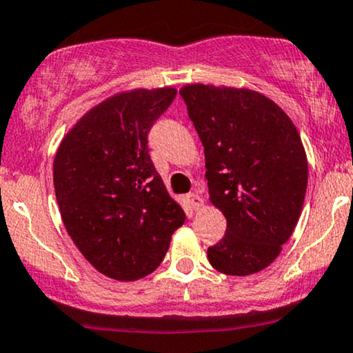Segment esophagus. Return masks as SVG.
Wrapping results in <instances>:
<instances>
[{
    "label": "esophagus",
    "mask_w": 353,
    "mask_h": 353,
    "mask_svg": "<svg viewBox=\"0 0 353 353\" xmlns=\"http://www.w3.org/2000/svg\"><path fill=\"white\" fill-rule=\"evenodd\" d=\"M190 205L193 206V210H201L203 208V198L198 193H190L188 194Z\"/></svg>",
    "instance_id": "esophagus-1"
}]
</instances>
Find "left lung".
<instances>
[{
    "label": "left lung",
    "instance_id": "8db88e82",
    "mask_svg": "<svg viewBox=\"0 0 353 353\" xmlns=\"http://www.w3.org/2000/svg\"><path fill=\"white\" fill-rule=\"evenodd\" d=\"M206 160L210 201L226 233L208 248L216 271L248 276L279 256L299 221L307 157L292 120L250 89L190 84L180 90Z\"/></svg>",
    "mask_w": 353,
    "mask_h": 353
}]
</instances>
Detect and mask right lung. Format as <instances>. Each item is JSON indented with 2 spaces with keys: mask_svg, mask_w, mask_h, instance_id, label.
<instances>
[{
  "mask_svg": "<svg viewBox=\"0 0 353 353\" xmlns=\"http://www.w3.org/2000/svg\"><path fill=\"white\" fill-rule=\"evenodd\" d=\"M175 97L173 87L114 95L87 112L57 148L62 221L82 256L112 279L155 271L185 223L148 153V132Z\"/></svg>",
  "mask_w": 353,
  "mask_h": 353,
  "instance_id": "1",
  "label": "right lung"
}]
</instances>
